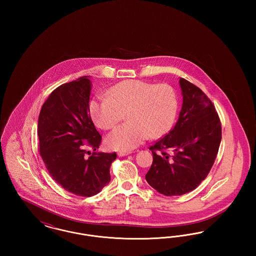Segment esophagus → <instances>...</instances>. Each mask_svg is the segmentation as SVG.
I'll return each mask as SVG.
<instances>
[{
    "instance_id": "obj_1",
    "label": "esophagus",
    "mask_w": 256,
    "mask_h": 256,
    "mask_svg": "<svg viewBox=\"0 0 256 256\" xmlns=\"http://www.w3.org/2000/svg\"><path fill=\"white\" fill-rule=\"evenodd\" d=\"M132 154V152H126V150H120L119 152H118V156H128V154Z\"/></svg>"
}]
</instances>
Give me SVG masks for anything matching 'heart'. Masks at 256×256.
Segmentation results:
<instances>
[{
	"instance_id": "b5f03b06",
	"label": "heart",
	"mask_w": 256,
	"mask_h": 256,
	"mask_svg": "<svg viewBox=\"0 0 256 256\" xmlns=\"http://www.w3.org/2000/svg\"><path fill=\"white\" fill-rule=\"evenodd\" d=\"M178 100L168 84H152L138 80H124L110 90V98L91 102V116L98 128L111 130L128 116L124 124L108 136L106 145L130 150L148 136L158 138L166 134L174 121Z\"/></svg>"
}]
</instances>
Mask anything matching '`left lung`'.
I'll return each instance as SVG.
<instances>
[{
  "label": "left lung",
  "instance_id": "8db88e82",
  "mask_svg": "<svg viewBox=\"0 0 256 256\" xmlns=\"http://www.w3.org/2000/svg\"><path fill=\"white\" fill-rule=\"evenodd\" d=\"M182 108L170 132L150 146L154 161L146 180L160 194L180 196L206 180L219 150L222 126L215 106L190 82L180 78Z\"/></svg>",
  "mask_w": 256,
  "mask_h": 256
}]
</instances>
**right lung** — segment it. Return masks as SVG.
<instances>
[{"mask_svg":"<svg viewBox=\"0 0 256 256\" xmlns=\"http://www.w3.org/2000/svg\"><path fill=\"white\" fill-rule=\"evenodd\" d=\"M91 86L84 76L58 86L42 106L37 124L40 156L50 176L80 196L96 195L110 183V166L117 158L116 152H95L102 136L89 114ZM84 146L94 150L89 158Z\"/></svg>","mask_w":256,"mask_h":256,"instance_id":"1","label":"right lung"}]
</instances>
